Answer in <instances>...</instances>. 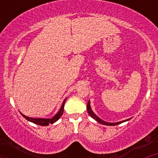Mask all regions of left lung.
<instances>
[{
    "instance_id": "1",
    "label": "left lung",
    "mask_w": 158,
    "mask_h": 158,
    "mask_svg": "<svg viewBox=\"0 0 158 158\" xmlns=\"http://www.w3.org/2000/svg\"><path fill=\"white\" fill-rule=\"evenodd\" d=\"M87 111H88V113L89 114V115H90L92 118H94L95 120L97 121L99 123H101V124H103V125H107V126H115V125H118V124H120V123H122L127 121V120L121 121V122L107 123V122H105V121H104V120H102L101 118H99V117L97 116V115H96L94 112H93V110L91 109V107H90V101H89V102H88V104H87ZM129 119H130V118H128V120H129Z\"/></svg>"
}]
</instances>
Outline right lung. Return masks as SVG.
Listing matches in <instances>:
<instances>
[{
	"mask_svg": "<svg viewBox=\"0 0 158 158\" xmlns=\"http://www.w3.org/2000/svg\"><path fill=\"white\" fill-rule=\"evenodd\" d=\"M66 99H65V100L62 103V105L60 108V110L58 111V112L57 113L56 115H54V117H52L51 118H31V117H27L26 115H23L21 113L22 116L23 118H25L27 120H28L29 122H31L33 123L38 124V125H40V126H48L49 124H52L54 123H55L56 121H58L60 118V117L62 116V114H63V110H64V104H65V102Z\"/></svg>",
	"mask_w": 158,
	"mask_h": 158,
	"instance_id": "right-lung-1",
	"label": "right lung"
}]
</instances>
